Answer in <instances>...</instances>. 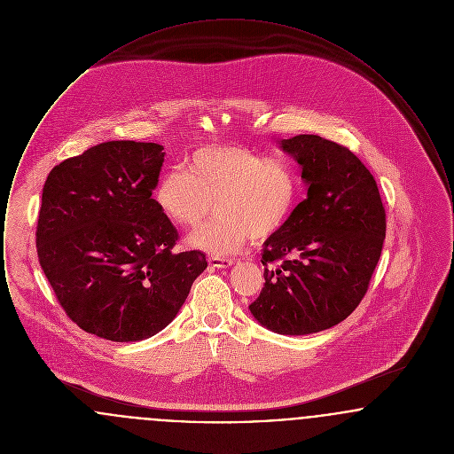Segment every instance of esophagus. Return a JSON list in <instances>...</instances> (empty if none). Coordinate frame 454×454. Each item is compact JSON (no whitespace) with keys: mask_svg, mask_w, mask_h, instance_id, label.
<instances>
[{"mask_svg":"<svg viewBox=\"0 0 454 454\" xmlns=\"http://www.w3.org/2000/svg\"><path fill=\"white\" fill-rule=\"evenodd\" d=\"M233 263L231 259H223V257H209V265L215 269H226Z\"/></svg>","mask_w":454,"mask_h":454,"instance_id":"1","label":"esophagus"}]
</instances>
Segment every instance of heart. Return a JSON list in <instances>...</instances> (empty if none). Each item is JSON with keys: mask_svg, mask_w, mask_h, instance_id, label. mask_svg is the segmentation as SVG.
<instances>
[{"mask_svg": "<svg viewBox=\"0 0 454 454\" xmlns=\"http://www.w3.org/2000/svg\"><path fill=\"white\" fill-rule=\"evenodd\" d=\"M300 195V176L284 160L265 158L237 145L202 146L191 153L182 170L163 173L154 185V202L172 223L197 228L189 243L213 255H231L248 238L278 233Z\"/></svg>", "mask_w": 454, "mask_h": 454, "instance_id": "heart-1", "label": "heart"}]
</instances>
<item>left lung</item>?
Here are the masks:
<instances>
[{
    "mask_svg": "<svg viewBox=\"0 0 454 454\" xmlns=\"http://www.w3.org/2000/svg\"><path fill=\"white\" fill-rule=\"evenodd\" d=\"M301 165L308 197L263 243V287L250 311L281 335L340 324L366 296L387 213L376 180L346 146L315 134L282 139Z\"/></svg>",
    "mask_w": 454,
    "mask_h": 454,
    "instance_id": "8db88e82",
    "label": "left lung"
}]
</instances>
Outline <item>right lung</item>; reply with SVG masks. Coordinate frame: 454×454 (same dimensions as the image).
I'll use <instances>...</instances> for the list:
<instances>
[{
  "label": "right lung",
  "mask_w": 454,
  "mask_h": 454,
  "mask_svg": "<svg viewBox=\"0 0 454 454\" xmlns=\"http://www.w3.org/2000/svg\"><path fill=\"white\" fill-rule=\"evenodd\" d=\"M156 143L108 141L56 165L43 184L37 255L71 322L112 342L153 337L176 317L207 267L173 252L178 231L153 189Z\"/></svg>",
  "instance_id": "add662e5"
}]
</instances>
